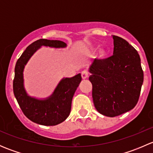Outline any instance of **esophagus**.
<instances>
[{"instance_id": "obj_1", "label": "esophagus", "mask_w": 153, "mask_h": 153, "mask_svg": "<svg viewBox=\"0 0 153 153\" xmlns=\"http://www.w3.org/2000/svg\"><path fill=\"white\" fill-rule=\"evenodd\" d=\"M88 76H89V72H88L87 70H83L81 72V77H82L83 79L88 78Z\"/></svg>"}]
</instances>
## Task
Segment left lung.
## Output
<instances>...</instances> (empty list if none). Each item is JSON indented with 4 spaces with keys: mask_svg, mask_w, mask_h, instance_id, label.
I'll list each match as a JSON object with an SVG mask.
<instances>
[{
    "mask_svg": "<svg viewBox=\"0 0 153 153\" xmlns=\"http://www.w3.org/2000/svg\"><path fill=\"white\" fill-rule=\"evenodd\" d=\"M113 55L95 58L89 68L92 99L98 112L115 117L135 107L143 81L141 58L136 49L113 35Z\"/></svg>",
    "mask_w": 153,
    "mask_h": 153,
    "instance_id": "left-lung-1",
    "label": "left lung"
}]
</instances>
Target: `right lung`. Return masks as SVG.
<instances>
[{
  "label": "right lung",
  "mask_w": 153,
  "mask_h": 153,
  "mask_svg": "<svg viewBox=\"0 0 153 153\" xmlns=\"http://www.w3.org/2000/svg\"><path fill=\"white\" fill-rule=\"evenodd\" d=\"M41 46L60 48L67 44L61 41L39 39L27 47L17 61L13 80V92L17 101L27 118L36 124L55 126L65 121L71 111L72 100L81 81V74L64 78L53 94L46 100H38L27 95L24 87L23 71L30 57Z\"/></svg>",
  "instance_id": "right-lung-1"
}]
</instances>
